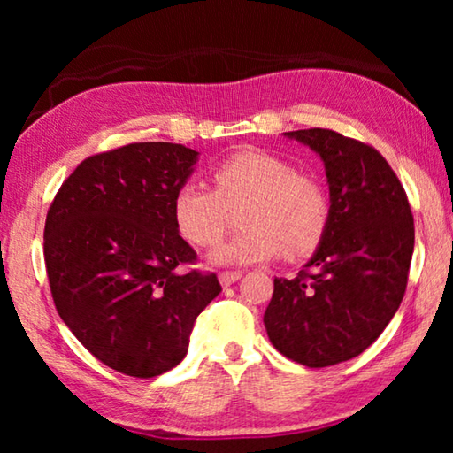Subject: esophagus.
<instances>
[{
  "mask_svg": "<svg viewBox=\"0 0 453 453\" xmlns=\"http://www.w3.org/2000/svg\"><path fill=\"white\" fill-rule=\"evenodd\" d=\"M240 278H242V272H221L219 273V283L224 288H227V286H232V283H235Z\"/></svg>",
  "mask_w": 453,
  "mask_h": 453,
  "instance_id": "esophagus-1",
  "label": "esophagus"
}]
</instances>
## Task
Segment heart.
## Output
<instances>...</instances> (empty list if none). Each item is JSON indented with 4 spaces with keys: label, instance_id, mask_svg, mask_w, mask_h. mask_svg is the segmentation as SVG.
Listing matches in <instances>:
<instances>
[{
    "label": "heart",
    "instance_id": "b5f03b06",
    "mask_svg": "<svg viewBox=\"0 0 453 453\" xmlns=\"http://www.w3.org/2000/svg\"><path fill=\"white\" fill-rule=\"evenodd\" d=\"M213 183L216 189L183 181L172 203L175 226L196 245L216 243L229 211L243 205L237 219L242 232L211 251L213 265H250L281 251L289 259L303 257L326 234L329 199L324 186L273 153L237 151L213 170Z\"/></svg>",
    "mask_w": 453,
    "mask_h": 453
}]
</instances>
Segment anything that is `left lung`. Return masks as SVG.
I'll list each match as a JSON object with an SVG mask.
<instances>
[{"instance_id": "left-lung-1", "label": "left lung", "mask_w": 453, "mask_h": 453, "mask_svg": "<svg viewBox=\"0 0 453 453\" xmlns=\"http://www.w3.org/2000/svg\"><path fill=\"white\" fill-rule=\"evenodd\" d=\"M326 167L329 221L296 278H275L264 313L273 348L308 367L356 357L395 316L408 286L413 216L408 196L378 150L332 129L283 134Z\"/></svg>"}]
</instances>
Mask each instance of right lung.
<instances>
[{
    "label": "right lung",
    "mask_w": 453,
    "mask_h": 453,
    "mask_svg": "<svg viewBox=\"0 0 453 453\" xmlns=\"http://www.w3.org/2000/svg\"><path fill=\"white\" fill-rule=\"evenodd\" d=\"M199 153L180 143H129L75 167L45 219L53 303L91 356L134 378H156L188 354L194 321L221 286L191 270L196 251L173 221V194Z\"/></svg>",
    "instance_id": "obj_1"
}]
</instances>
